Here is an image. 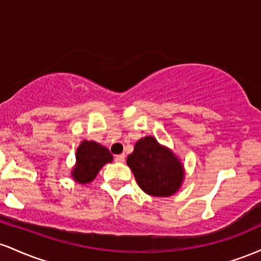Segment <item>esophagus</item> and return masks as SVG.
<instances>
[{"instance_id":"1","label":"esophagus","mask_w":261,"mask_h":261,"mask_svg":"<svg viewBox=\"0 0 261 261\" xmlns=\"http://www.w3.org/2000/svg\"><path fill=\"white\" fill-rule=\"evenodd\" d=\"M115 162H118V163H124V162H125V154L115 155Z\"/></svg>"}]
</instances>
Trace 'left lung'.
I'll list each match as a JSON object with an SVG mask.
<instances>
[{
  "label": "left lung",
  "mask_w": 261,
  "mask_h": 261,
  "mask_svg": "<svg viewBox=\"0 0 261 261\" xmlns=\"http://www.w3.org/2000/svg\"><path fill=\"white\" fill-rule=\"evenodd\" d=\"M127 166L139 187L151 196L168 197L181 188L185 169L178 155L155 137L145 136L135 143Z\"/></svg>",
  "instance_id": "left-lung-1"
}]
</instances>
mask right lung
<instances>
[{
  "instance_id": "obj_1",
  "label": "right lung",
  "mask_w": 261,
  "mask_h": 261,
  "mask_svg": "<svg viewBox=\"0 0 261 261\" xmlns=\"http://www.w3.org/2000/svg\"><path fill=\"white\" fill-rule=\"evenodd\" d=\"M110 162H113V154L106 146L92 140H83L77 147L76 163L71 170V176L79 184H88Z\"/></svg>"
}]
</instances>
